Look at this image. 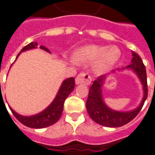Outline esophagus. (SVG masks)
Segmentation results:
<instances>
[{"label":"esophagus","instance_id":"1","mask_svg":"<svg viewBox=\"0 0 155 155\" xmlns=\"http://www.w3.org/2000/svg\"><path fill=\"white\" fill-rule=\"evenodd\" d=\"M91 76L88 73H81L79 74L75 78V83L76 84H84L88 85L91 83Z\"/></svg>","mask_w":155,"mask_h":155}]
</instances>
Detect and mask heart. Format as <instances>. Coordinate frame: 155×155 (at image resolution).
Returning <instances> with one entry per match:
<instances>
[{
	"mask_svg": "<svg viewBox=\"0 0 155 155\" xmlns=\"http://www.w3.org/2000/svg\"><path fill=\"white\" fill-rule=\"evenodd\" d=\"M121 55L117 46L90 45L81 47L73 54V61L76 64H84L93 63V69L97 73L110 70L119 61Z\"/></svg>",
	"mask_w": 155,
	"mask_h": 155,
	"instance_id": "1",
	"label": "heart"
}]
</instances>
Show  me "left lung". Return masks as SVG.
<instances>
[{
	"label": "left lung",
	"instance_id": "8db88e82",
	"mask_svg": "<svg viewBox=\"0 0 155 155\" xmlns=\"http://www.w3.org/2000/svg\"><path fill=\"white\" fill-rule=\"evenodd\" d=\"M131 64L124 69H130L135 72L143 84V96L138 107L131 111L121 112L111 110L104 104L102 97V86L106 79V75H101L93 82L90 87L89 95L86 101V110L90 116L95 123L106 127H120L134 120L143 107L144 101L148 96L146 69L140 55L132 51ZM120 70V69H118Z\"/></svg>",
	"mask_w": 155,
	"mask_h": 155
}]
</instances>
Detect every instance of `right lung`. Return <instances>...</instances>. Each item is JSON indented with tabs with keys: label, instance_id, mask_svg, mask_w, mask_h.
Here are the masks:
<instances>
[{
	"label": "right lung",
	"instance_id": "1",
	"mask_svg": "<svg viewBox=\"0 0 155 155\" xmlns=\"http://www.w3.org/2000/svg\"><path fill=\"white\" fill-rule=\"evenodd\" d=\"M37 45H38V44L36 42H31L27 45H25V47H23L21 52L28 51V50H31V49H35V48L37 47ZM40 48L44 50V51H47L49 53H51L47 48L45 47L43 45H41ZM18 55H17V57H18ZM74 88V78L71 77L64 80L62 84H61L60 90L58 91L56 96L54 99V101H52V103L42 112L37 114H35V115H32V116L21 115V114H17L16 112H15L10 106L9 107H10V110H12V114L15 115V118L25 126L30 127V128H34V129L45 128V127L54 124L60 120L61 114H62V112H63L64 101L68 97V95L73 91Z\"/></svg>",
	"mask_w": 155,
	"mask_h": 155
}]
</instances>
